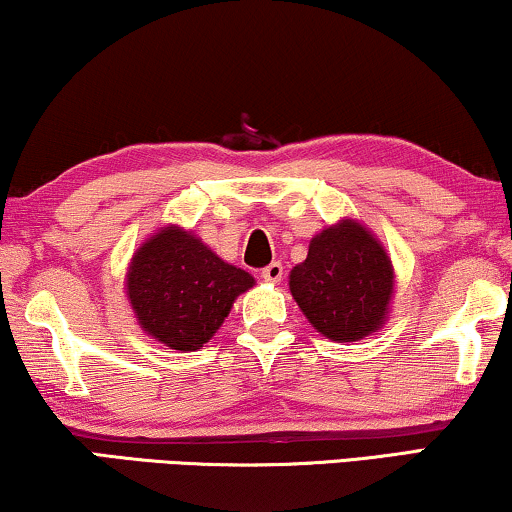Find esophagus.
Masks as SVG:
<instances>
[{
    "instance_id": "esophagus-1",
    "label": "esophagus",
    "mask_w": 512,
    "mask_h": 512,
    "mask_svg": "<svg viewBox=\"0 0 512 512\" xmlns=\"http://www.w3.org/2000/svg\"><path fill=\"white\" fill-rule=\"evenodd\" d=\"M261 277L265 279V282H270V284H277V282H282V277H284V268H282V263H270L268 268H263L261 270Z\"/></svg>"
}]
</instances>
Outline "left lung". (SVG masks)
<instances>
[{"instance_id":"1","label":"left lung","mask_w":512,"mask_h":512,"mask_svg":"<svg viewBox=\"0 0 512 512\" xmlns=\"http://www.w3.org/2000/svg\"><path fill=\"white\" fill-rule=\"evenodd\" d=\"M289 289L317 333L356 342L389 317L394 265L366 226L342 219L312 237L307 258L291 270Z\"/></svg>"}]
</instances>
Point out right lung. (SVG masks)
Returning <instances> with one entry per match:
<instances>
[{
  "instance_id": "right-lung-1",
  "label": "right lung",
  "mask_w": 512,
  "mask_h": 512,
  "mask_svg": "<svg viewBox=\"0 0 512 512\" xmlns=\"http://www.w3.org/2000/svg\"><path fill=\"white\" fill-rule=\"evenodd\" d=\"M254 277L214 254L200 237L165 226L132 256L125 293L137 324L179 352H195L219 331Z\"/></svg>"
}]
</instances>
